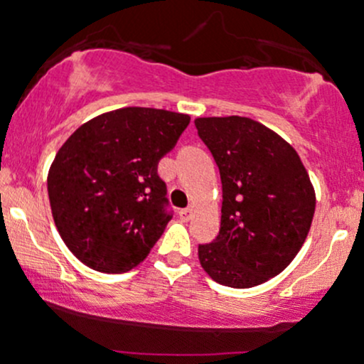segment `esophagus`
<instances>
[{
	"label": "esophagus",
	"mask_w": 364,
	"mask_h": 364,
	"mask_svg": "<svg viewBox=\"0 0 364 364\" xmlns=\"http://www.w3.org/2000/svg\"><path fill=\"white\" fill-rule=\"evenodd\" d=\"M193 215H194V207L183 208L178 212V217H181V220H183V223H187V220L193 219Z\"/></svg>",
	"instance_id": "34e87169"
}]
</instances>
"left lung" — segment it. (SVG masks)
I'll return each instance as SVG.
<instances>
[{
  "mask_svg": "<svg viewBox=\"0 0 364 364\" xmlns=\"http://www.w3.org/2000/svg\"><path fill=\"white\" fill-rule=\"evenodd\" d=\"M198 134L223 182L220 230L198 257L217 284L259 286L289 266L305 243L316 191L298 152L261 122L240 115L198 117Z\"/></svg>",
  "mask_w": 364,
  "mask_h": 364,
  "instance_id": "obj_1",
  "label": "left lung"
}]
</instances>
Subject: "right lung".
Segmentation results:
<instances>
[{
  "instance_id": "right-lung-1",
  "label": "right lung",
  "mask_w": 364,
  "mask_h": 364,
  "mask_svg": "<svg viewBox=\"0 0 364 364\" xmlns=\"http://www.w3.org/2000/svg\"><path fill=\"white\" fill-rule=\"evenodd\" d=\"M189 121L159 108H117L63 144L47 189L55 228L78 261L101 273H124L149 256L171 219L157 163Z\"/></svg>"
}]
</instances>
